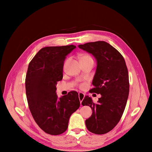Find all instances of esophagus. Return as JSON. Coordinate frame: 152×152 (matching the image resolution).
Returning a JSON list of instances; mask_svg holds the SVG:
<instances>
[{
  "label": "esophagus",
  "mask_w": 152,
  "mask_h": 152,
  "mask_svg": "<svg viewBox=\"0 0 152 152\" xmlns=\"http://www.w3.org/2000/svg\"><path fill=\"white\" fill-rule=\"evenodd\" d=\"M78 96H79V99H80V104H82V102L84 99V96L85 95L83 94V93H78Z\"/></svg>",
  "instance_id": "1"
}]
</instances>
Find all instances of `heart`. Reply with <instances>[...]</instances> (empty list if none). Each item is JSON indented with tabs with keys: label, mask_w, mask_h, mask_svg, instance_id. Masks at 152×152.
<instances>
[{
	"label": "heart",
	"mask_w": 152,
	"mask_h": 152,
	"mask_svg": "<svg viewBox=\"0 0 152 152\" xmlns=\"http://www.w3.org/2000/svg\"><path fill=\"white\" fill-rule=\"evenodd\" d=\"M80 60L82 61H86V60H93L92 58L89 56H87V55H85V56H83L80 58Z\"/></svg>",
	"instance_id": "obj_1"
}]
</instances>
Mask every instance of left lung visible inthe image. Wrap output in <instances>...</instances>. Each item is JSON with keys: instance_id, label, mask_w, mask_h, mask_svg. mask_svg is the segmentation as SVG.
<instances>
[{"instance_id": "8db88e82", "label": "left lung", "mask_w": 152, "mask_h": 152, "mask_svg": "<svg viewBox=\"0 0 152 152\" xmlns=\"http://www.w3.org/2000/svg\"><path fill=\"white\" fill-rule=\"evenodd\" d=\"M78 48L95 58L96 69L90 92L101 95L96 104L88 95L82 101V105L89 106L93 112L86 120L87 129L95 134L107 133L118 124L127 104L129 82L125 61L104 41L80 44Z\"/></svg>"}]
</instances>
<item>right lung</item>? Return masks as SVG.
<instances>
[{
  "label": "right lung",
  "instance_id": "obj_1",
  "mask_svg": "<svg viewBox=\"0 0 152 152\" xmlns=\"http://www.w3.org/2000/svg\"><path fill=\"white\" fill-rule=\"evenodd\" d=\"M75 48L74 45L43 48L28 64L25 79L28 107L38 125L51 135L67 129L70 115L80 105L76 91L59 98L56 93L57 82L63 79L64 61Z\"/></svg>",
  "mask_w": 152,
  "mask_h": 152
}]
</instances>
